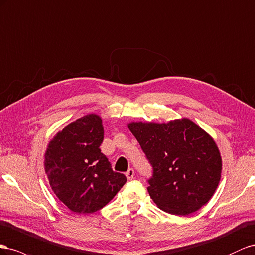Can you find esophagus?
Returning <instances> with one entry per match:
<instances>
[{
    "instance_id": "esophagus-1",
    "label": "esophagus",
    "mask_w": 255,
    "mask_h": 255,
    "mask_svg": "<svg viewBox=\"0 0 255 255\" xmlns=\"http://www.w3.org/2000/svg\"><path fill=\"white\" fill-rule=\"evenodd\" d=\"M134 176V170L133 169H129L127 172H126V177L128 180H131Z\"/></svg>"
}]
</instances>
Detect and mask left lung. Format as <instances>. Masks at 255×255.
<instances>
[{
  "label": "left lung",
  "instance_id": "obj_1",
  "mask_svg": "<svg viewBox=\"0 0 255 255\" xmlns=\"http://www.w3.org/2000/svg\"><path fill=\"white\" fill-rule=\"evenodd\" d=\"M128 128L154 169L148 193L171 215L186 216L212 199L222 158L215 140L187 118L168 123L130 122Z\"/></svg>",
  "mask_w": 255,
  "mask_h": 255
}]
</instances>
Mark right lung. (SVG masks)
I'll use <instances>...</instances> for the list:
<instances>
[{
  "label": "right lung",
  "mask_w": 255,
  "mask_h": 255,
  "mask_svg": "<svg viewBox=\"0 0 255 255\" xmlns=\"http://www.w3.org/2000/svg\"><path fill=\"white\" fill-rule=\"evenodd\" d=\"M103 120L86 114L65 126L50 140L43 166L56 198L77 214H93L106 206L126 183L101 152Z\"/></svg>",
  "instance_id": "add662e5"
}]
</instances>
